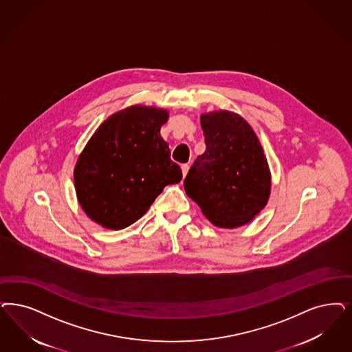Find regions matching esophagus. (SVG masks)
<instances>
[{
	"label": "esophagus",
	"instance_id": "34e87169",
	"mask_svg": "<svg viewBox=\"0 0 352 352\" xmlns=\"http://www.w3.org/2000/svg\"><path fill=\"white\" fill-rule=\"evenodd\" d=\"M182 174H183V178L187 175V173H188V169H190V165L188 164H182Z\"/></svg>",
	"mask_w": 352,
	"mask_h": 352
}]
</instances>
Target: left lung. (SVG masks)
<instances>
[{
	"mask_svg": "<svg viewBox=\"0 0 352 352\" xmlns=\"http://www.w3.org/2000/svg\"><path fill=\"white\" fill-rule=\"evenodd\" d=\"M206 152L195 160L184 190L206 219L232 229L267 206L270 173L261 144L247 122L229 111L201 116Z\"/></svg>",
	"mask_w": 352,
	"mask_h": 352,
	"instance_id": "1",
	"label": "left lung"
}]
</instances>
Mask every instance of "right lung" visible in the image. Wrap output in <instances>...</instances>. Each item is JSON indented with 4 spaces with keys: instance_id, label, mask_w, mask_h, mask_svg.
Returning a JSON list of instances; mask_svg holds the SVG:
<instances>
[{
    "instance_id": "add662e5",
    "label": "right lung",
    "mask_w": 352,
    "mask_h": 352,
    "mask_svg": "<svg viewBox=\"0 0 352 352\" xmlns=\"http://www.w3.org/2000/svg\"><path fill=\"white\" fill-rule=\"evenodd\" d=\"M166 110L135 105L116 113L91 138L76 162L74 182L85 213L121 230L140 219L182 170L170 158L160 129Z\"/></svg>"
}]
</instances>
